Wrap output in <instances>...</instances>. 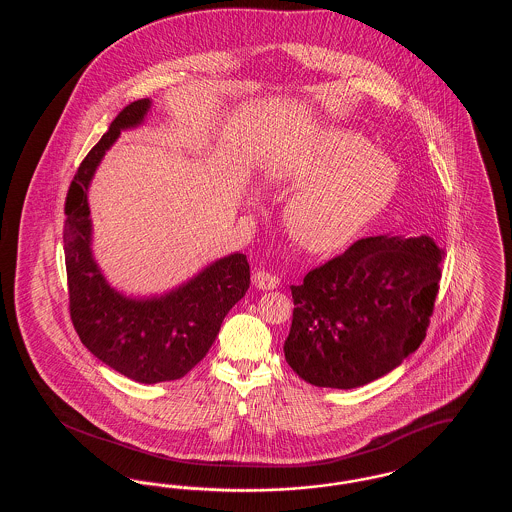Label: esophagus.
Here are the masks:
<instances>
[{
  "label": "esophagus",
  "mask_w": 512,
  "mask_h": 512,
  "mask_svg": "<svg viewBox=\"0 0 512 512\" xmlns=\"http://www.w3.org/2000/svg\"><path fill=\"white\" fill-rule=\"evenodd\" d=\"M253 284L259 290H274V288H278L280 280H278L276 274H270L267 270H257L253 274Z\"/></svg>",
  "instance_id": "esophagus-1"
}]
</instances>
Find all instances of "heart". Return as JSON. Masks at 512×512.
<instances>
[{
  "instance_id": "b5f03b06",
  "label": "heart",
  "mask_w": 512,
  "mask_h": 512,
  "mask_svg": "<svg viewBox=\"0 0 512 512\" xmlns=\"http://www.w3.org/2000/svg\"><path fill=\"white\" fill-rule=\"evenodd\" d=\"M288 182L305 188L288 207L295 240L313 251H334L386 205L399 169L363 134L330 128L299 153Z\"/></svg>"
}]
</instances>
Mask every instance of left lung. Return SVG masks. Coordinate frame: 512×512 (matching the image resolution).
Masks as SVG:
<instances>
[{
  "mask_svg": "<svg viewBox=\"0 0 512 512\" xmlns=\"http://www.w3.org/2000/svg\"><path fill=\"white\" fill-rule=\"evenodd\" d=\"M443 255L428 236H376L309 270L292 286L284 355L293 372L351 390L401 365L426 338Z\"/></svg>",
  "mask_w": 512,
  "mask_h": 512,
  "instance_id": "8db88e82",
  "label": "left lung"
}]
</instances>
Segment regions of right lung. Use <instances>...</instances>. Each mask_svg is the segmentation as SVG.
Instances as JSON below:
<instances>
[{
	"label": "right lung",
	"mask_w": 512,
	"mask_h": 512,
	"mask_svg": "<svg viewBox=\"0 0 512 512\" xmlns=\"http://www.w3.org/2000/svg\"><path fill=\"white\" fill-rule=\"evenodd\" d=\"M149 98L132 101L80 163L65 201V265L74 330L101 363L140 384L186 376L211 349L228 311L249 288V263L232 253L186 284L155 297H128L109 286L92 253L88 188L122 130L140 126Z\"/></svg>",
	"instance_id": "obj_1"
}]
</instances>
